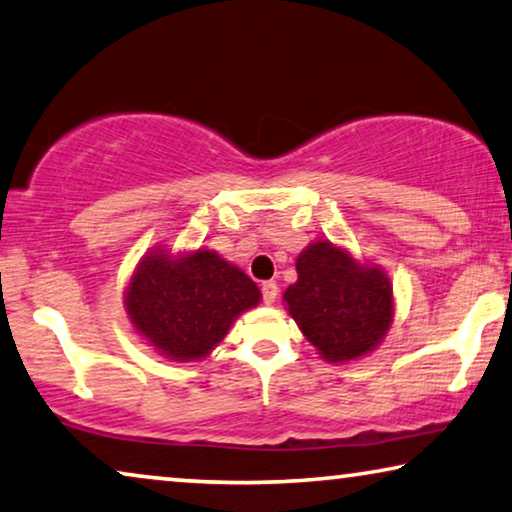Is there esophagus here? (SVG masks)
Segmentation results:
<instances>
[{"mask_svg": "<svg viewBox=\"0 0 512 512\" xmlns=\"http://www.w3.org/2000/svg\"><path fill=\"white\" fill-rule=\"evenodd\" d=\"M262 299H264L266 305L276 303V299H278V282H273V280L262 282Z\"/></svg>", "mask_w": 512, "mask_h": 512, "instance_id": "obj_1", "label": "esophagus"}]
</instances>
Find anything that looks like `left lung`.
I'll use <instances>...</instances> for the list:
<instances>
[{
  "label": "left lung",
  "instance_id": "1",
  "mask_svg": "<svg viewBox=\"0 0 512 512\" xmlns=\"http://www.w3.org/2000/svg\"><path fill=\"white\" fill-rule=\"evenodd\" d=\"M299 280L285 305L308 342L329 363L368 354L393 324V287L379 266L356 262L331 241L310 243L296 257Z\"/></svg>",
  "mask_w": 512,
  "mask_h": 512
}]
</instances>
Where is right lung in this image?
Masks as SVG:
<instances>
[{
    "mask_svg": "<svg viewBox=\"0 0 512 512\" xmlns=\"http://www.w3.org/2000/svg\"><path fill=\"white\" fill-rule=\"evenodd\" d=\"M126 312L135 331L172 361H197L225 338L262 292L239 266L213 250L172 257L149 250L128 282Z\"/></svg>",
    "mask_w": 512,
    "mask_h": 512,
    "instance_id": "add662e5",
    "label": "right lung"
}]
</instances>
